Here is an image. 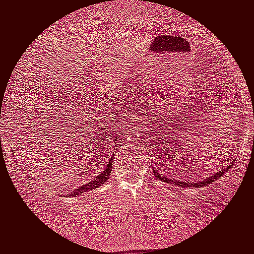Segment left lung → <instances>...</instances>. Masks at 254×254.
I'll return each mask as SVG.
<instances>
[{
	"instance_id": "obj_1",
	"label": "left lung",
	"mask_w": 254,
	"mask_h": 254,
	"mask_svg": "<svg viewBox=\"0 0 254 254\" xmlns=\"http://www.w3.org/2000/svg\"><path fill=\"white\" fill-rule=\"evenodd\" d=\"M231 166H232V165L228 166L227 168H224L223 171L218 172L217 174H213V175H212V177H207V178H206V179H203L201 181H196V183H184V181H180V180L168 179V178H165V177H162V175H160L159 173H156L155 168H153V173H154V175H155L156 178H158L159 180L164 181V183L173 184V185H175V186H181V187H193V189H201V187H206V186H208V185L213 184L215 180H218L219 178L223 177L225 172H227L228 168H231Z\"/></svg>"
}]
</instances>
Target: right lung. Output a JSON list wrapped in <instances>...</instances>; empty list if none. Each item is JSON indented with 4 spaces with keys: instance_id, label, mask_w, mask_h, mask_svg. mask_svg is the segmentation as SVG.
<instances>
[{
    "instance_id": "obj_1",
    "label": "right lung",
    "mask_w": 254,
    "mask_h": 254,
    "mask_svg": "<svg viewBox=\"0 0 254 254\" xmlns=\"http://www.w3.org/2000/svg\"><path fill=\"white\" fill-rule=\"evenodd\" d=\"M112 162H113V156L111 159H109V161L107 162V165H106V167L103 168L102 172H100V174L98 177H95L94 179H92L88 183L83 184L82 186L77 187L76 190H74V192H71L70 194H68V196H77L80 195V194H82L84 192H90V190H94V189H98L99 186H101L109 179V177H111V173H112Z\"/></svg>"
}]
</instances>
